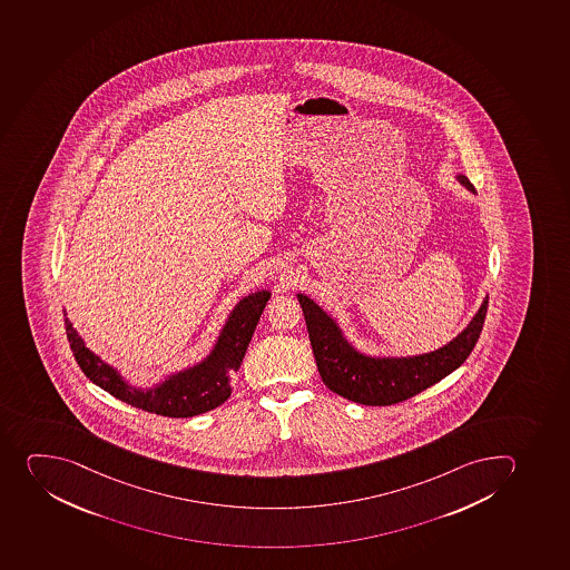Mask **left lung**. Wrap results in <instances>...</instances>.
<instances>
[{"instance_id":"1","label":"left lung","mask_w":570,"mask_h":570,"mask_svg":"<svg viewBox=\"0 0 570 570\" xmlns=\"http://www.w3.org/2000/svg\"><path fill=\"white\" fill-rule=\"evenodd\" d=\"M460 184L475 193L465 176ZM308 326L309 343L324 385L340 396L361 405H394L416 396L419 392L450 376L475 348L484 326L488 298L470 326L440 351L403 357V360H374L355 352L341 335L337 324L306 295H298Z\"/></svg>"}]
</instances>
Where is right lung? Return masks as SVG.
I'll use <instances>...</instances> for the list:
<instances>
[{
	"mask_svg": "<svg viewBox=\"0 0 570 570\" xmlns=\"http://www.w3.org/2000/svg\"><path fill=\"white\" fill-rule=\"evenodd\" d=\"M269 292H258L244 298L225 324L222 337L209 360L190 371L170 377L154 391L142 392L131 389L120 380L111 366L106 365L86 348L73 326L66 318V334L75 360L86 376L110 392L120 402L142 409L147 413L161 414L168 419H190L218 407L230 396V380L246 355L256 323L266 306Z\"/></svg>",
	"mask_w": 570,
	"mask_h": 570,
	"instance_id": "1",
	"label": "right lung"
}]
</instances>
